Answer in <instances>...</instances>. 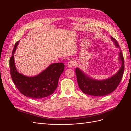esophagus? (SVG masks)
I'll list each match as a JSON object with an SVG mask.
<instances>
[{"label":"esophagus","mask_w":131,"mask_h":131,"mask_svg":"<svg viewBox=\"0 0 131 131\" xmlns=\"http://www.w3.org/2000/svg\"><path fill=\"white\" fill-rule=\"evenodd\" d=\"M67 66H68V67H69V68H72V67H73L75 66V62L73 60H70L68 63V64H67Z\"/></svg>","instance_id":"1"}]
</instances>
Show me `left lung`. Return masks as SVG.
I'll return each mask as SVG.
<instances>
[{"label":"left lung","instance_id":"left-lung-1","mask_svg":"<svg viewBox=\"0 0 131 131\" xmlns=\"http://www.w3.org/2000/svg\"><path fill=\"white\" fill-rule=\"evenodd\" d=\"M111 39L115 45L120 48L119 45L113 37ZM119 59L121 62V66L117 73L105 80H98L89 77L82 71L77 68L75 73L79 88L85 94L93 96H104L112 93L119 85L124 72V59L120 50Z\"/></svg>","mask_w":131,"mask_h":131}]
</instances>
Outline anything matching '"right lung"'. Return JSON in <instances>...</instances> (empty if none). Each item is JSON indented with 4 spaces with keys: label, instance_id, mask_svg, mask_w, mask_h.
Instances as JSON below:
<instances>
[{
    "label": "right lung",
    "instance_id": "right-lung-1",
    "mask_svg": "<svg viewBox=\"0 0 131 131\" xmlns=\"http://www.w3.org/2000/svg\"><path fill=\"white\" fill-rule=\"evenodd\" d=\"M19 41L15 43L10 59L11 77L14 84L25 96L33 99H41L53 93L57 88L59 78L64 69L63 63L49 66L40 74L35 77H27L19 73L16 68L14 54Z\"/></svg>",
    "mask_w": 131,
    "mask_h": 131
}]
</instances>
